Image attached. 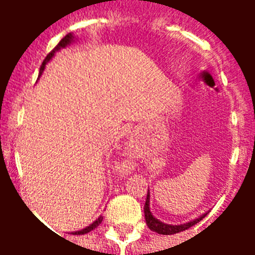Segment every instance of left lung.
Wrapping results in <instances>:
<instances>
[{
    "label": "left lung",
    "instance_id": "left-lung-1",
    "mask_svg": "<svg viewBox=\"0 0 255 255\" xmlns=\"http://www.w3.org/2000/svg\"><path fill=\"white\" fill-rule=\"evenodd\" d=\"M144 220H146V224L149 227L150 230L154 231L160 235H173V234H179V232H183V231L191 228L192 225H195L197 223H199L201 220L206 216L208 213L201 214L197 219L191 220V221H187V223H183V224H166V223H162L161 220H158L157 217L153 216V213L150 212V190H147V197H146V203H144Z\"/></svg>",
    "mask_w": 255,
    "mask_h": 255
}]
</instances>
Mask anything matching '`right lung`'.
<instances>
[{
	"label": "right lung",
	"instance_id": "add662e5",
	"mask_svg": "<svg viewBox=\"0 0 255 255\" xmlns=\"http://www.w3.org/2000/svg\"><path fill=\"white\" fill-rule=\"evenodd\" d=\"M76 41H78V39L75 38V35H73V34H68V35L64 36L63 39L60 41V43H58L57 46L54 47L52 52L47 54L46 58L43 60V63H42L41 68H39V75H38V78H39L42 73H43V71H45V67H46V64L49 63V61H52V58L54 57V54H56V53L60 52L61 49H65V47L71 46L73 42H76ZM102 220H104V217H102V216H100V217L95 220L94 223H91L89 227H86V228H83V230H80V231H75V232H72V235H83V234H87V232H90V231L95 230V228H97V227H98V225L102 223Z\"/></svg>",
	"mask_w": 255,
	"mask_h": 255
}]
</instances>
